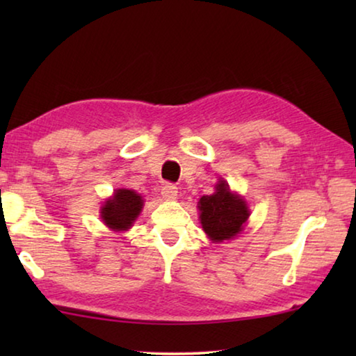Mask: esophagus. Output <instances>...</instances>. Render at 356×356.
<instances>
[{"label": "esophagus", "mask_w": 356, "mask_h": 356, "mask_svg": "<svg viewBox=\"0 0 356 356\" xmlns=\"http://www.w3.org/2000/svg\"><path fill=\"white\" fill-rule=\"evenodd\" d=\"M161 196H163L165 200H168V201L176 200L177 186L174 184H165L163 186H161Z\"/></svg>", "instance_id": "obj_1"}]
</instances>
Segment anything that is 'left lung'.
<instances>
[{
	"label": "left lung",
	"mask_w": 356,
	"mask_h": 356,
	"mask_svg": "<svg viewBox=\"0 0 356 356\" xmlns=\"http://www.w3.org/2000/svg\"><path fill=\"white\" fill-rule=\"evenodd\" d=\"M200 218L204 232L213 242L232 240L242 232L250 209L246 201L237 193L229 190L226 180H220L215 186V193L202 196L197 202Z\"/></svg>",
	"instance_id": "obj_1"
}]
</instances>
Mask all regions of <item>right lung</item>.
I'll return each mask as SVG.
<instances>
[{
	"label": "right lung",
	"mask_w": 356,
	"mask_h": 356,
	"mask_svg": "<svg viewBox=\"0 0 356 356\" xmlns=\"http://www.w3.org/2000/svg\"><path fill=\"white\" fill-rule=\"evenodd\" d=\"M143 197L134 190L119 188L102 207V221L113 231H127L143 209Z\"/></svg>",
	"instance_id": "right-lung-1"
}]
</instances>
